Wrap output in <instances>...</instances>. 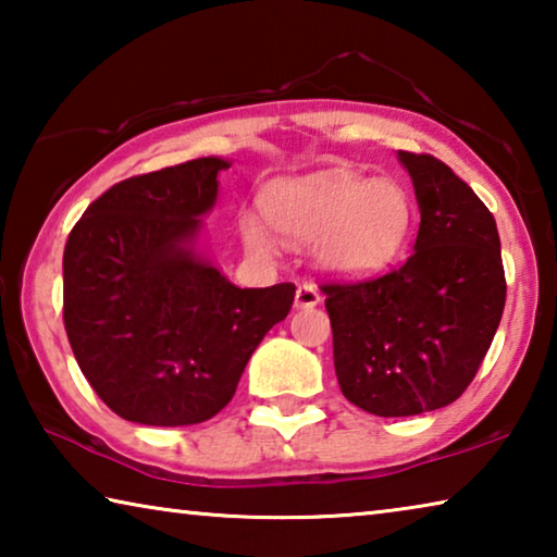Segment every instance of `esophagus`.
Instances as JSON below:
<instances>
[{
    "label": "esophagus",
    "mask_w": 557,
    "mask_h": 557,
    "mask_svg": "<svg viewBox=\"0 0 557 557\" xmlns=\"http://www.w3.org/2000/svg\"><path fill=\"white\" fill-rule=\"evenodd\" d=\"M322 297H319V289L312 285V282H301L297 287V295H295V307L297 309H312L317 307Z\"/></svg>",
    "instance_id": "1"
}]
</instances>
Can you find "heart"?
<instances>
[{
    "label": "heart",
    "instance_id": "obj_1",
    "mask_svg": "<svg viewBox=\"0 0 557 557\" xmlns=\"http://www.w3.org/2000/svg\"><path fill=\"white\" fill-rule=\"evenodd\" d=\"M270 223L289 240H313L314 260L329 275H381L410 240L414 206L393 178H366L348 169H324L272 184L265 191ZM240 235L258 256L272 250V233L256 213L240 215Z\"/></svg>",
    "mask_w": 557,
    "mask_h": 557
}]
</instances>
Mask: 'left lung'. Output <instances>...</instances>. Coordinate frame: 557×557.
I'll use <instances>...</instances> for the list:
<instances>
[{
  "label": "left lung",
  "instance_id": "8db88e82",
  "mask_svg": "<svg viewBox=\"0 0 557 557\" xmlns=\"http://www.w3.org/2000/svg\"><path fill=\"white\" fill-rule=\"evenodd\" d=\"M398 159L420 206L414 252L383 277L322 285L338 385L346 400L379 418L455 403L482 366L506 305L492 211L440 159Z\"/></svg>",
  "mask_w": 557,
  "mask_h": 557
}]
</instances>
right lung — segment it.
Here are the masks:
<instances>
[{
    "label": "right lung",
    "mask_w": 557,
    "mask_h": 557,
    "mask_svg": "<svg viewBox=\"0 0 557 557\" xmlns=\"http://www.w3.org/2000/svg\"><path fill=\"white\" fill-rule=\"evenodd\" d=\"M231 162L201 157L108 188L63 250V324L112 412L196 425L231 403L252 351L289 314L295 285L235 287L199 250L201 215Z\"/></svg>",
    "instance_id": "1"
}]
</instances>
